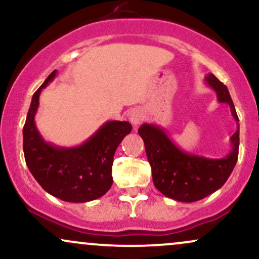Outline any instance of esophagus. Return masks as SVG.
<instances>
[{
	"label": "esophagus",
	"mask_w": 259,
	"mask_h": 259,
	"mask_svg": "<svg viewBox=\"0 0 259 259\" xmlns=\"http://www.w3.org/2000/svg\"><path fill=\"white\" fill-rule=\"evenodd\" d=\"M129 119L132 121L133 125H138V124H140L144 120V114H142V112L139 111V109H134V111L129 114Z\"/></svg>",
	"instance_id": "1"
}]
</instances>
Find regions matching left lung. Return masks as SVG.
I'll use <instances>...</instances> for the list:
<instances>
[{
	"label": "left lung",
	"mask_w": 259,
	"mask_h": 259,
	"mask_svg": "<svg viewBox=\"0 0 259 259\" xmlns=\"http://www.w3.org/2000/svg\"><path fill=\"white\" fill-rule=\"evenodd\" d=\"M206 81L217 92L219 102L230 106L231 114L237 121V130L230 139L233 150L227 157L212 159L184 152L163 129L153 124H142L138 130L145 142L154 186L164 196L180 202L202 200L221 189L230 177L239 156V117L228 88L213 74H208Z\"/></svg>",
	"instance_id": "1"
}]
</instances>
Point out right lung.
Segmentation results:
<instances>
[{
  "instance_id": "1",
  "label": "right lung",
  "mask_w": 259,
  "mask_h": 259,
  "mask_svg": "<svg viewBox=\"0 0 259 259\" xmlns=\"http://www.w3.org/2000/svg\"><path fill=\"white\" fill-rule=\"evenodd\" d=\"M56 76V70L32 95L23 127L26 165L41 187L65 202H89L111 189L115 150L132 132L129 121H107L88 141L76 147H57L42 139L35 125L41 90Z\"/></svg>"
}]
</instances>
